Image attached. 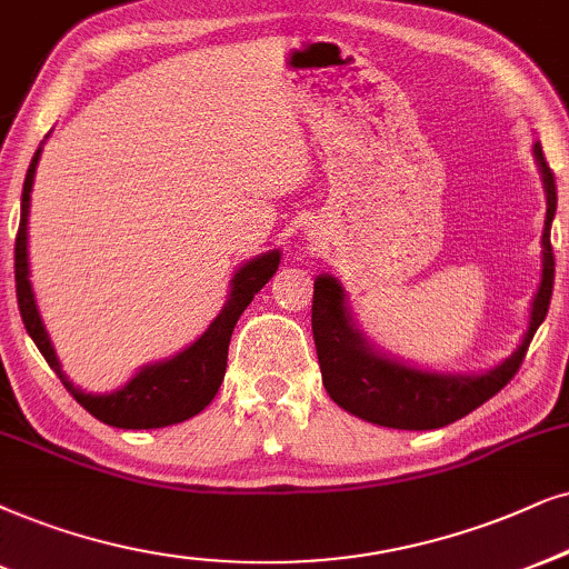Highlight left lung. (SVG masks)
<instances>
[{"instance_id": "1", "label": "left lung", "mask_w": 569, "mask_h": 569, "mask_svg": "<svg viewBox=\"0 0 569 569\" xmlns=\"http://www.w3.org/2000/svg\"><path fill=\"white\" fill-rule=\"evenodd\" d=\"M533 157L546 189L543 272L530 309L528 333L515 355L480 376L409 368L370 347L368 338L355 328L343 286L333 276H318L312 297V336L318 347L322 386L338 407L383 428L433 430L470 415L515 378L533 333L549 312L553 289L551 220L557 212V183L538 141L533 143Z\"/></svg>"}]
</instances>
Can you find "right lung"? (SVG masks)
I'll list each match as a JSON object with an SVG mask.
<instances>
[{
  "instance_id": "right-lung-1",
  "label": "right lung",
  "mask_w": 569,
  "mask_h": 569,
  "mask_svg": "<svg viewBox=\"0 0 569 569\" xmlns=\"http://www.w3.org/2000/svg\"><path fill=\"white\" fill-rule=\"evenodd\" d=\"M41 147L36 149L31 164H28L23 199H20V228L16 239V289H18V307L20 318L28 336L44 355L47 365L60 376L62 386L68 388L70 397L81 405L86 412L107 422L112 428L126 430H149L176 426V422L189 420L199 415L218 393V388L226 378L228 365V343H231L233 328L239 322L241 312L251 305L254 293L262 289L272 278V272L280 264V251H264L262 257H254L247 264L236 270L231 280V293H228L222 312L210 322V328L201 333L191 347L178 351L176 357L164 359L141 368L136 376L128 380L123 388L112 393H86L76 388L64 378L60 359L54 355L52 341L41 320L39 307L31 289V270H28V210H31V191L36 164H39Z\"/></svg>"
}]
</instances>
